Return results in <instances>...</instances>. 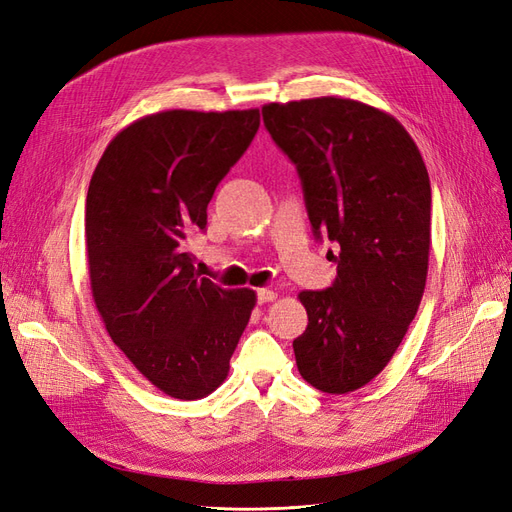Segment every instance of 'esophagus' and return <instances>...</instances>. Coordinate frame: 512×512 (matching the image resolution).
Segmentation results:
<instances>
[{"mask_svg": "<svg viewBox=\"0 0 512 512\" xmlns=\"http://www.w3.org/2000/svg\"><path fill=\"white\" fill-rule=\"evenodd\" d=\"M278 293H274L272 289H259L257 291V301L259 304H270V301H276Z\"/></svg>", "mask_w": 512, "mask_h": 512, "instance_id": "esophagus-1", "label": "esophagus"}]
</instances>
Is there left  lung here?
Returning <instances> with one entry per match:
<instances>
[{
  "instance_id": "obj_1",
  "label": "left lung",
  "mask_w": 512,
  "mask_h": 512,
  "mask_svg": "<svg viewBox=\"0 0 512 512\" xmlns=\"http://www.w3.org/2000/svg\"><path fill=\"white\" fill-rule=\"evenodd\" d=\"M263 124L295 164L312 232L339 244L325 291H301L308 327L295 342L304 380L346 394L380 373L418 314L430 255V179L390 113L320 97L263 105Z\"/></svg>"
}]
</instances>
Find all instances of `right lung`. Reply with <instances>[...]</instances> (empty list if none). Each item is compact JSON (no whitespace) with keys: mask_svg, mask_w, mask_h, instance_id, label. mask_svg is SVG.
<instances>
[{"mask_svg":"<svg viewBox=\"0 0 512 512\" xmlns=\"http://www.w3.org/2000/svg\"><path fill=\"white\" fill-rule=\"evenodd\" d=\"M259 109H170L111 139L86 196L90 289L109 337L164 394L217 390L255 291L200 278L185 251L217 185L251 145Z\"/></svg>","mask_w":512,"mask_h":512,"instance_id":"right-lung-1","label":"right lung"}]
</instances>
